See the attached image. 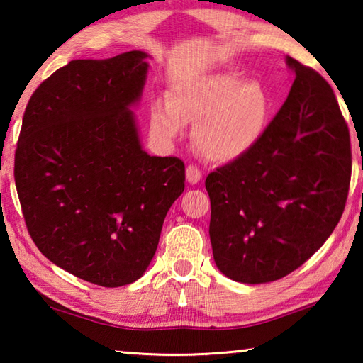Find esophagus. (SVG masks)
<instances>
[{
    "mask_svg": "<svg viewBox=\"0 0 363 363\" xmlns=\"http://www.w3.org/2000/svg\"><path fill=\"white\" fill-rule=\"evenodd\" d=\"M186 177H187V182L192 184V186H194V184H199L201 181L200 169L194 167V164H189L187 171H186Z\"/></svg>",
    "mask_w": 363,
    "mask_h": 363,
    "instance_id": "1",
    "label": "esophagus"
}]
</instances>
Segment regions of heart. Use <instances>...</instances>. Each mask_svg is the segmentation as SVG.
Wrapping results in <instances>:
<instances>
[{
	"instance_id": "obj_1",
	"label": "heart",
	"mask_w": 363,
	"mask_h": 363,
	"mask_svg": "<svg viewBox=\"0 0 363 363\" xmlns=\"http://www.w3.org/2000/svg\"><path fill=\"white\" fill-rule=\"evenodd\" d=\"M269 112V94L259 83L235 72H216L176 83L168 102L152 104L150 125L169 140L184 131L186 121L196 123V147L214 162H233L259 143Z\"/></svg>"
}]
</instances>
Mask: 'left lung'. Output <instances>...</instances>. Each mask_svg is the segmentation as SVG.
Returning <instances> with one entry per match:
<instances>
[{
	"mask_svg": "<svg viewBox=\"0 0 363 363\" xmlns=\"http://www.w3.org/2000/svg\"><path fill=\"white\" fill-rule=\"evenodd\" d=\"M286 64L290 94L259 143L205 181L214 262L242 284L303 266L340 223L351 184V138L333 89L296 59Z\"/></svg>",
	"mask_w": 363,
	"mask_h": 363,
	"instance_id": "obj_1",
	"label": "left lung"
}]
</instances>
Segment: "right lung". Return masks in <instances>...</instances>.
Masks as SVG:
<instances>
[{"label":"right lung","instance_id":"1","mask_svg":"<svg viewBox=\"0 0 363 363\" xmlns=\"http://www.w3.org/2000/svg\"><path fill=\"white\" fill-rule=\"evenodd\" d=\"M147 54L72 60L30 97L14 160L27 230L49 261L115 288L143 277L163 220L184 192L177 157L143 150L130 110Z\"/></svg>","mask_w":363,"mask_h":363}]
</instances>
